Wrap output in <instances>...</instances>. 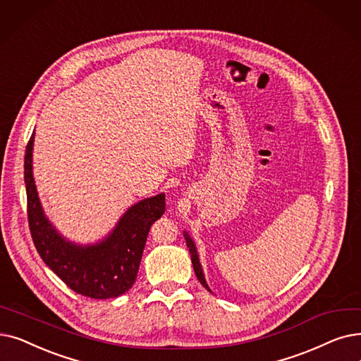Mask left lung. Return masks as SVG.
Instances as JSON below:
<instances>
[{
  "instance_id": "obj_1",
  "label": "left lung",
  "mask_w": 361,
  "mask_h": 361,
  "mask_svg": "<svg viewBox=\"0 0 361 361\" xmlns=\"http://www.w3.org/2000/svg\"><path fill=\"white\" fill-rule=\"evenodd\" d=\"M184 233V239H185V245L187 247H189V252H190V258H192V264H193V269H195V274L197 277V280L202 283V286H205V289H208L209 292H212L207 283V279H205V274H203V270H202V264L199 261V255H197V249H196V245L193 242V239L190 238V234L187 231H183Z\"/></svg>"
}]
</instances>
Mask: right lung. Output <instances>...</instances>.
Here are the masks:
<instances>
[{
  "mask_svg": "<svg viewBox=\"0 0 361 361\" xmlns=\"http://www.w3.org/2000/svg\"><path fill=\"white\" fill-rule=\"evenodd\" d=\"M35 133L25 153L27 221L42 261L75 290L94 300L116 298L134 285L152 224L165 212V193L142 199L96 243H76L61 234L45 215L34 178Z\"/></svg>",
  "mask_w": 361,
  "mask_h": 361,
  "instance_id": "add662e5",
  "label": "right lung"
}]
</instances>
